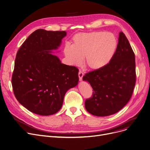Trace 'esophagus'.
Here are the masks:
<instances>
[{"instance_id": "1", "label": "esophagus", "mask_w": 150, "mask_h": 150, "mask_svg": "<svg viewBox=\"0 0 150 150\" xmlns=\"http://www.w3.org/2000/svg\"><path fill=\"white\" fill-rule=\"evenodd\" d=\"M79 80H82V77L83 76V73L82 71H79Z\"/></svg>"}]
</instances>
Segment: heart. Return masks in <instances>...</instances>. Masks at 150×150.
Returning a JSON list of instances; mask_svg holds the SVG:
<instances>
[{
  "mask_svg": "<svg viewBox=\"0 0 150 150\" xmlns=\"http://www.w3.org/2000/svg\"><path fill=\"white\" fill-rule=\"evenodd\" d=\"M117 45V38L112 33H80L73 38L72 45H65L64 52L71 65H80L85 57V63L88 68L99 70L110 62Z\"/></svg>",
  "mask_w": 150,
  "mask_h": 150,
  "instance_id": "heart-1",
  "label": "heart"
}]
</instances>
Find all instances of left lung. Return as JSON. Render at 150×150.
<instances>
[{"label":"left lung","mask_w":150,"mask_h":150,"mask_svg":"<svg viewBox=\"0 0 150 150\" xmlns=\"http://www.w3.org/2000/svg\"><path fill=\"white\" fill-rule=\"evenodd\" d=\"M135 56L125 34H119L117 48L105 67L86 73L83 80L93 89V97L85 100L91 114L106 117L120 111L130 100L136 83Z\"/></svg>","instance_id":"obj_1"}]
</instances>
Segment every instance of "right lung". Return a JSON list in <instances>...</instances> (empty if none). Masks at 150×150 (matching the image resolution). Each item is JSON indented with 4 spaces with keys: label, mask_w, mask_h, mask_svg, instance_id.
<instances>
[{
    "label": "right lung",
    "mask_w": 150,
    "mask_h": 150,
    "mask_svg": "<svg viewBox=\"0 0 150 150\" xmlns=\"http://www.w3.org/2000/svg\"><path fill=\"white\" fill-rule=\"evenodd\" d=\"M66 35L65 31L37 29L17 53L11 80L14 94L34 113L48 116L58 112L66 92L78 83V68L62 64L52 53Z\"/></svg>",
    "instance_id": "1"
}]
</instances>
